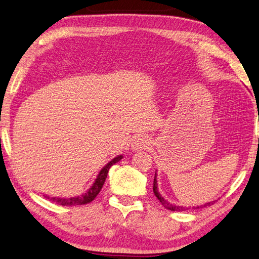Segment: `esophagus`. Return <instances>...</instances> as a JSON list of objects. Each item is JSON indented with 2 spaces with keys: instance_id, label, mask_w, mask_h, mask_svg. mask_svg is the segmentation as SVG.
Returning <instances> with one entry per match:
<instances>
[{
  "instance_id": "obj_1",
  "label": "esophagus",
  "mask_w": 259,
  "mask_h": 259,
  "mask_svg": "<svg viewBox=\"0 0 259 259\" xmlns=\"http://www.w3.org/2000/svg\"><path fill=\"white\" fill-rule=\"evenodd\" d=\"M148 145H149V142H148L146 136L136 135L133 139V142H132L131 147L133 151H140V149L148 147Z\"/></svg>"
}]
</instances>
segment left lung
<instances>
[{
  "instance_id": "8db88e82",
  "label": "left lung",
  "mask_w": 259,
  "mask_h": 259,
  "mask_svg": "<svg viewBox=\"0 0 259 259\" xmlns=\"http://www.w3.org/2000/svg\"><path fill=\"white\" fill-rule=\"evenodd\" d=\"M153 192L155 194V196L157 197V199L160 202V204H162L164 207L166 209H169L171 211H183V210H187L188 207H183V206H178V205H175V204H171L169 203L168 200H166L162 195H160L158 193V188H157V180H156V173H155V177H154V183H153ZM214 202L211 203H206L205 205H202V206H197V207H193V208H202V207H206V206H210Z\"/></svg>"
}]
</instances>
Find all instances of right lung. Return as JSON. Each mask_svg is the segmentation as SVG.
Listing matches in <instances>:
<instances>
[{"label":"right lung","instance_id":"right-lung-1","mask_svg":"<svg viewBox=\"0 0 259 259\" xmlns=\"http://www.w3.org/2000/svg\"><path fill=\"white\" fill-rule=\"evenodd\" d=\"M122 158H123V155H117V156L113 158L111 162H108L104 166V167L101 169L99 175H97V177H96L95 182L93 183V185L89 188V191H86L84 194L79 195V196L71 197V198H66V197L62 198V197H50V196H48V195H44V197H47L48 199H51L52 202H54V203L62 205V206H76V205L89 204L97 196V194L101 192V189H102L103 185H104L105 180H106L107 174H108V170H110L111 166L119 162Z\"/></svg>","mask_w":259,"mask_h":259}]
</instances>
